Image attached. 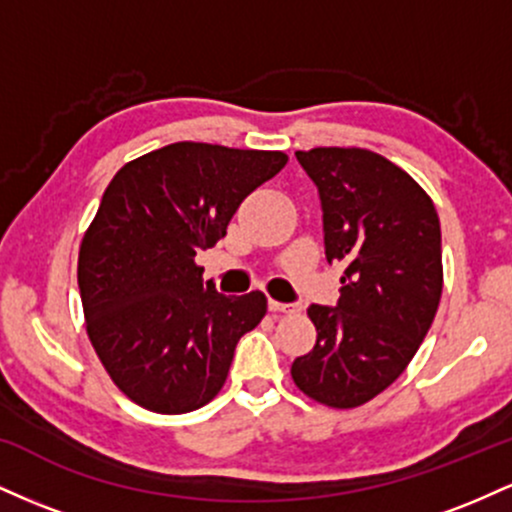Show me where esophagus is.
Masks as SVG:
<instances>
[{"label": "esophagus", "mask_w": 512, "mask_h": 512, "mask_svg": "<svg viewBox=\"0 0 512 512\" xmlns=\"http://www.w3.org/2000/svg\"><path fill=\"white\" fill-rule=\"evenodd\" d=\"M269 310H272V313H293V310H298V305H293V303H279V301H269Z\"/></svg>", "instance_id": "esophagus-1"}]
</instances>
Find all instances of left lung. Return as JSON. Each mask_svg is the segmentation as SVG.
<instances>
[{"label":"left lung","mask_w":512,"mask_h":512,"mask_svg":"<svg viewBox=\"0 0 512 512\" xmlns=\"http://www.w3.org/2000/svg\"><path fill=\"white\" fill-rule=\"evenodd\" d=\"M322 207L327 262H342L337 305H310L313 351L293 383L334 409H354L390 387L436 317L443 291L440 221L411 175L366 149L296 151Z\"/></svg>","instance_id":"obj_1"}]
</instances>
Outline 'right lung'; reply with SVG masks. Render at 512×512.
<instances>
[{"label": "right lung", "mask_w": 512, "mask_h": 512, "mask_svg": "<svg viewBox=\"0 0 512 512\" xmlns=\"http://www.w3.org/2000/svg\"><path fill=\"white\" fill-rule=\"evenodd\" d=\"M286 161L281 151L178 142L110 180L81 240L79 291L93 349L139 407L185 414L219 395L267 298L223 296L195 257L226 236L240 202Z\"/></svg>", "instance_id": "obj_1"}]
</instances>
